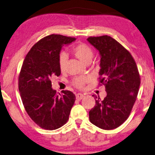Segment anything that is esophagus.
Instances as JSON below:
<instances>
[{"label":"esophagus","mask_w":155,"mask_h":155,"mask_svg":"<svg viewBox=\"0 0 155 155\" xmlns=\"http://www.w3.org/2000/svg\"><path fill=\"white\" fill-rule=\"evenodd\" d=\"M84 97V95L82 94V93H78V94L76 95V100H81Z\"/></svg>","instance_id":"obj_1"}]
</instances>
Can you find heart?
Wrapping results in <instances>:
<instances>
[{
    "mask_svg": "<svg viewBox=\"0 0 155 155\" xmlns=\"http://www.w3.org/2000/svg\"><path fill=\"white\" fill-rule=\"evenodd\" d=\"M73 53L75 55L76 58H78L81 62L83 63L88 62V61L92 60L93 58V51L91 49L89 46L87 45L84 44V43H80L76 45V46L73 49ZM67 56L64 53H62L60 55L59 58V67L60 69L62 71H64L65 69L66 63H67ZM87 78H76L73 82L74 85L77 87L79 88H83L84 86L85 83L87 82Z\"/></svg>",
    "mask_w": 155,
    "mask_h": 155,
    "instance_id": "heart-1",
    "label": "heart"
}]
</instances>
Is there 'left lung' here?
<instances>
[{
    "label": "left lung",
    "mask_w": 155,
    "mask_h": 155,
    "mask_svg": "<svg viewBox=\"0 0 155 155\" xmlns=\"http://www.w3.org/2000/svg\"><path fill=\"white\" fill-rule=\"evenodd\" d=\"M87 40L100 54V81L107 94L103 100L95 96V105L89 111V120L99 128L112 130L130 115L138 94L140 76L131 54L113 38L102 35Z\"/></svg>",
    "instance_id": "8db88e82"
}]
</instances>
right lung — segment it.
I'll list each match as a JSON object with an SVG mask.
<instances>
[{"label":"right lung","instance_id":"add662e5","mask_svg":"<svg viewBox=\"0 0 155 155\" xmlns=\"http://www.w3.org/2000/svg\"><path fill=\"white\" fill-rule=\"evenodd\" d=\"M75 38L52 34L35 44L28 52L18 78V89L22 103L31 120L42 128L55 130L67 122L75 95L62 91L57 94L51 78L59 76V58L64 45Z\"/></svg>","mask_w":155,"mask_h":155}]
</instances>
